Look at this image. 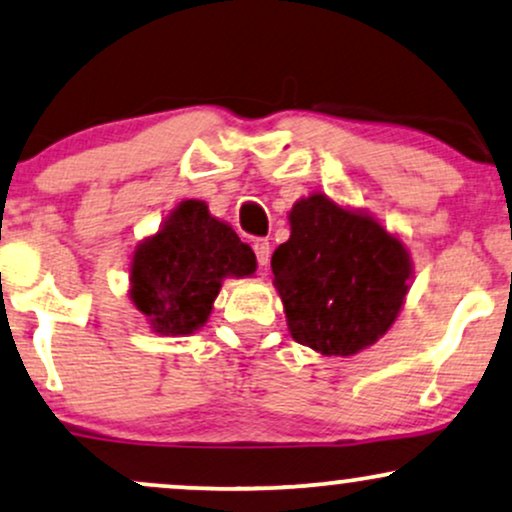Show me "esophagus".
Listing matches in <instances>:
<instances>
[{
    "mask_svg": "<svg viewBox=\"0 0 512 512\" xmlns=\"http://www.w3.org/2000/svg\"><path fill=\"white\" fill-rule=\"evenodd\" d=\"M252 248H255L257 264H260V267H267L269 257H272V245H269V240L267 238H257Z\"/></svg>",
    "mask_w": 512,
    "mask_h": 512,
    "instance_id": "esophagus-1",
    "label": "esophagus"
}]
</instances>
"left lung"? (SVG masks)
Returning <instances> with one entry per match:
<instances>
[{
	"label": "left lung",
	"mask_w": 512,
	"mask_h": 512,
	"mask_svg": "<svg viewBox=\"0 0 512 512\" xmlns=\"http://www.w3.org/2000/svg\"><path fill=\"white\" fill-rule=\"evenodd\" d=\"M291 238L272 255L288 331L322 355H355L396 322L412 262L403 240L377 219L322 193L288 214Z\"/></svg>",
	"instance_id": "1"
}]
</instances>
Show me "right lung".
Masks as SVG:
<instances>
[{
  "label": "right lung",
  "instance_id": "obj_1",
  "mask_svg": "<svg viewBox=\"0 0 512 512\" xmlns=\"http://www.w3.org/2000/svg\"><path fill=\"white\" fill-rule=\"evenodd\" d=\"M255 252L202 200H183L133 252L131 300L152 331L188 336L205 326L226 276H252Z\"/></svg>",
  "mask_w": 512,
  "mask_h": 512
}]
</instances>
